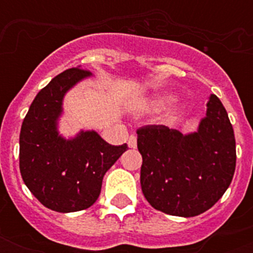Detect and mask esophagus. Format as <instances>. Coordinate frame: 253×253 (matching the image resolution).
Listing matches in <instances>:
<instances>
[{
	"label": "esophagus",
	"mask_w": 253,
	"mask_h": 253,
	"mask_svg": "<svg viewBox=\"0 0 253 253\" xmlns=\"http://www.w3.org/2000/svg\"><path fill=\"white\" fill-rule=\"evenodd\" d=\"M127 144L130 148H136V136L135 135H130V138L127 140Z\"/></svg>",
	"instance_id": "esophagus-1"
}]
</instances>
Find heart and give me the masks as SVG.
Here are the masks:
<instances>
[{
    "instance_id": "obj_1",
    "label": "heart",
    "mask_w": 253,
    "mask_h": 253,
    "mask_svg": "<svg viewBox=\"0 0 253 253\" xmlns=\"http://www.w3.org/2000/svg\"><path fill=\"white\" fill-rule=\"evenodd\" d=\"M167 102H168V98L160 99V101H158V102H156V106L162 107V106H164V105H166ZM172 118H174V115H172Z\"/></svg>"
}]
</instances>
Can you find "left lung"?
I'll return each instance as SVG.
<instances>
[{
    "mask_svg": "<svg viewBox=\"0 0 253 253\" xmlns=\"http://www.w3.org/2000/svg\"><path fill=\"white\" fill-rule=\"evenodd\" d=\"M143 158L140 185L156 210L176 216L200 215L227 190L236 167L234 128L227 111L211 94L194 134L164 125L136 130Z\"/></svg>",
    "mask_w": 253,
    "mask_h": 253,
    "instance_id": "8db88e82",
    "label": "left lung"
}]
</instances>
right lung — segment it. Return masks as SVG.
I'll list each match as a JSON object with an SVG mask.
<instances>
[{
  "label": "right lung",
  "instance_id": "right-lung-1",
  "mask_svg": "<svg viewBox=\"0 0 253 253\" xmlns=\"http://www.w3.org/2000/svg\"><path fill=\"white\" fill-rule=\"evenodd\" d=\"M90 72L69 68L44 86L31 103L19 135V169L26 186L42 205L59 212L80 211L98 198L105 173L127 144L111 146L94 131L72 140L57 135L56 119L65 91Z\"/></svg>",
  "mask_w": 253,
  "mask_h": 253
}]
</instances>
